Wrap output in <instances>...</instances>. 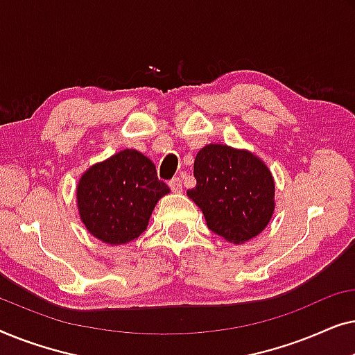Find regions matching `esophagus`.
Returning <instances> with one entry per match:
<instances>
[{"mask_svg":"<svg viewBox=\"0 0 355 355\" xmlns=\"http://www.w3.org/2000/svg\"><path fill=\"white\" fill-rule=\"evenodd\" d=\"M169 187H171V191L176 192V193L182 192V181L179 178H174V179H171V181H169Z\"/></svg>","mask_w":355,"mask_h":355,"instance_id":"obj_1","label":"esophagus"}]
</instances>
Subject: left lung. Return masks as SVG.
Returning a JSON list of instances; mask_svg holds the SVG:
<instances>
[{
	"instance_id": "left-lung-1",
	"label": "left lung",
	"mask_w": 355,
	"mask_h": 355,
	"mask_svg": "<svg viewBox=\"0 0 355 355\" xmlns=\"http://www.w3.org/2000/svg\"><path fill=\"white\" fill-rule=\"evenodd\" d=\"M197 186L187 197L207 226L231 244L254 239L275 213V179L261 158L245 148L208 144L193 162Z\"/></svg>"
}]
</instances>
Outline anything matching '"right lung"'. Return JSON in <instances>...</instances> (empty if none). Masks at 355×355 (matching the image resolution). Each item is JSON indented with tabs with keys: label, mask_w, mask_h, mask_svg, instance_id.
I'll use <instances>...</instances> for the list:
<instances>
[{
	"label": "right lung",
	"mask_w": 355,
	"mask_h": 355,
	"mask_svg": "<svg viewBox=\"0 0 355 355\" xmlns=\"http://www.w3.org/2000/svg\"><path fill=\"white\" fill-rule=\"evenodd\" d=\"M169 193L152 159L134 148L92 164L76 187L79 218L92 236L123 245L147 230L158 200Z\"/></svg>",
	"instance_id": "1"
}]
</instances>
